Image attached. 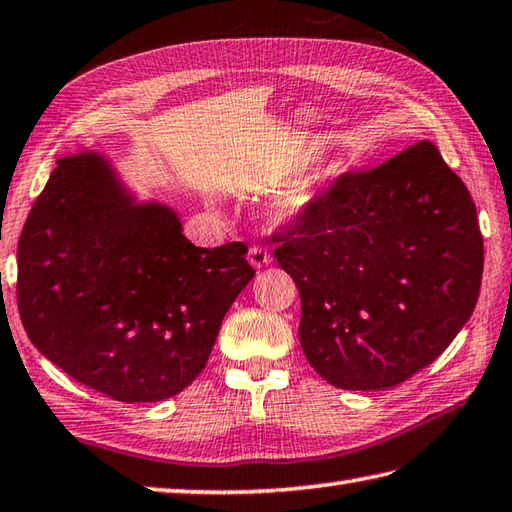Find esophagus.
<instances>
[{
  "mask_svg": "<svg viewBox=\"0 0 512 512\" xmlns=\"http://www.w3.org/2000/svg\"><path fill=\"white\" fill-rule=\"evenodd\" d=\"M247 258H249V263H252V267H256V269L267 267L269 263H272V254H269L263 245L249 247Z\"/></svg>",
  "mask_w": 512,
  "mask_h": 512,
  "instance_id": "esophagus-1",
  "label": "esophagus"
}]
</instances>
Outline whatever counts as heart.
I'll use <instances>...</instances> for the list:
<instances>
[{
  "label": "heart",
  "mask_w": 512,
  "mask_h": 512,
  "mask_svg": "<svg viewBox=\"0 0 512 512\" xmlns=\"http://www.w3.org/2000/svg\"><path fill=\"white\" fill-rule=\"evenodd\" d=\"M314 198H316V189L312 185H298L285 200V214L287 216L303 214V211L312 205Z\"/></svg>",
  "instance_id": "heart-1"
}]
</instances>
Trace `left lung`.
<instances>
[{"mask_svg":"<svg viewBox=\"0 0 512 512\" xmlns=\"http://www.w3.org/2000/svg\"><path fill=\"white\" fill-rule=\"evenodd\" d=\"M274 240L301 294L303 352L336 388L408 381L477 305L484 238L475 202L428 140L343 173Z\"/></svg>","mask_w":512,"mask_h":512,"instance_id":"obj_1","label":"left lung"}]
</instances>
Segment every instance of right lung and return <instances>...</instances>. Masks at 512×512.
I'll use <instances>...</instances> for the list:
<instances>
[{"mask_svg":"<svg viewBox=\"0 0 512 512\" xmlns=\"http://www.w3.org/2000/svg\"><path fill=\"white\" fill-rule=\"evenodd\" d=\"M245 243L196 247L162 205H133L95 153L57 160L17 245V307L48 361L124 403L169 399L205 368L254 278Z\"/></svg>","mask_w":512,"mask_h":512,"instance_id":"add662e5","label":"right lung"}]
</instances>
